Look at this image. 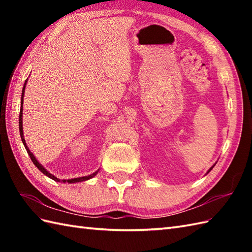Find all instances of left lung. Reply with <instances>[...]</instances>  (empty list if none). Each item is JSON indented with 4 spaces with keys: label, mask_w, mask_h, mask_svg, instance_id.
Segmentation results:
<instances>
[{
    "label": "left lung",
    "mask_w": 252,
    "mask_h": 252,
    "mask_svg": "<svg viewBox=\"0 0 252 252\" xmlns=\"http://www.w3.org/2000/svg\"><path fill=\"white\" fill-rule=\"evenodd\" d=\"M213 167H215V164H213ZM213 167H211V168H210V169H209V171H208V172H210V171H211V170H212V168H213ZM208 172H207V173H208Z\"/></svg>",
    "instance_id": "obj_1"
}]
</instances>
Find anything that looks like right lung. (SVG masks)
I'll use <instances>...</instances> for the list:
<instances>
[{
    "instance_id": "right-lung-1",
    "label": "right lung",
    "mask_w": 252,
    "mask_h": 252,
    "mask_svg": "<svg viewBox=\"0 0 252 252\" xmlns=\"http://www.w3.org/2000/svg\"><path fill=\"white\" fill-rule=\"evenodd\" d=\"M28 80V79H27ZM27 80H26V82H25V84H24V88H23V93H21V104H20V112H19V133H20V137H21V141H23V143H24V145H25V147H26V149H27V153L29 154V156H30V158H31V160H32V162L34 163V165L35 167L39 169L42 173L43 174H45L46 176H49L50 179H52V180H54V181H56V182H61V180L60 179H57L56 176H54L53 174H51L49 171H47L43 165L42 164H40L39 163V161H37V160L35 159V157L33 156V154H32L30 151H29V148H28V146L26 145V142H25V137H24V131H23V100H24V93H25V87H26V83H27ZM97 172H98V170L96 171V172H94L93 174H90V175H88V176H82V178H76V179H71V180H63V183H66V182H68V183H78V182H83V181H87V180H90V179H92V178H94V176L97 174Z\"/></svg>"
}]
</instances>
